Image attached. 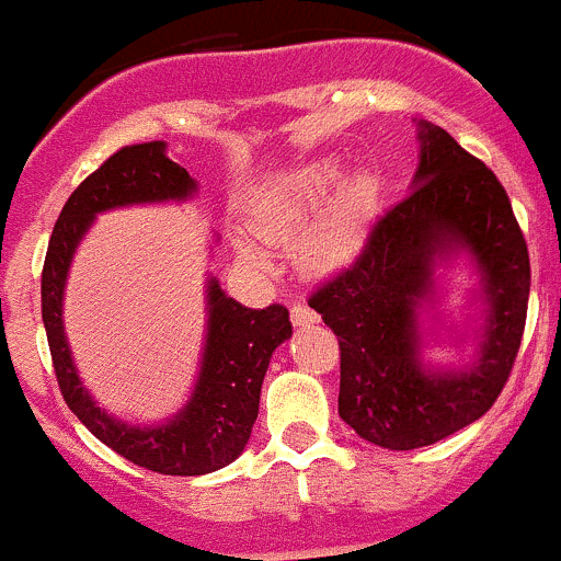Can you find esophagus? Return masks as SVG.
<instances>
[{
	"label": "esophagus",
	"instance_id": "esophagus-1",
	"mask_svg": "<svg viewBox=\"0 0 561 561\" xmlns=\"http://www.w3.org/2000/svg\"><path fill=\"white\" fill-rule=\"evenodd\" d=\"M291 323L294 327H313V323H319V313H316V310H310L305 302H294L291 305Z\"/></svg>",
	"mask_w": 561,
	"mask_h": 561
}]
</instances>
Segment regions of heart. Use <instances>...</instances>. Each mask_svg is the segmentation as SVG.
<instances>
[{
    "mask_svg": "<svg viewBox=\"0 0 561 561\" xmlns=\"http://www.w3.org/2000/svg\"><path fill=\"white\" fill-rule=\"evenodd\" d=\"M337 159H316L264 178L248 194V224L259 240L288 245L308 275H327L354 262L378 216L380 186L373 172L345 178ZM240 256L262 264V253L242 240Z\"/></svg>",
    "mask_w": 561,
    "mask_h": 561,
    "instance_id": "b5f03b06",
    "label": "heart"
}]
</instances>
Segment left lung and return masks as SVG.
<instances>
[{"label": "left lung", "mask_w": 561, "mask_h": 561, "mask_svg": "<svg viewBox=\"0 0 561 561\" xmlns=\"http://www.w3.org/2000/svg\"><path fill=\"white\" fill-rule=\"evenodd\" d=\"M413 192L369 229L359 256L308 305L340 343V419L389 451L432 446L481 419L522 348L529 251L496 175L440 126L419 124ZM467 250L482 270L490 316L472 368L420 362L417 308L436 259Z\"/></svg>", "instance_id": "1"}]
</instances>
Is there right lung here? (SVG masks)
Instances as JSON below:
<instances>
[{"mask_svg": "<svg viewBox=\"0 0 561 561\" xmlns=\"http://www.w3.org/2000/svg\"><path fill=\"white\" fill-rule=\"evenodd\" d=\"M194 192L196 181L167 156L161 140L124 146L61 207L43 264V323L61 397L107 448L161 476H205L242 454L259 415L270 356L291 334L288 310L283 305L251 310L227 297L216 278L207 280V337L192 400L164 424L131 426L96 408L80 383L65 337L61 299L75 248L96 213L188 199Z\"/></svg>", "mask_w": 561, "mask_h": 561, "instance_id": "add662e5", "label": "right lung"}]
</instances>
